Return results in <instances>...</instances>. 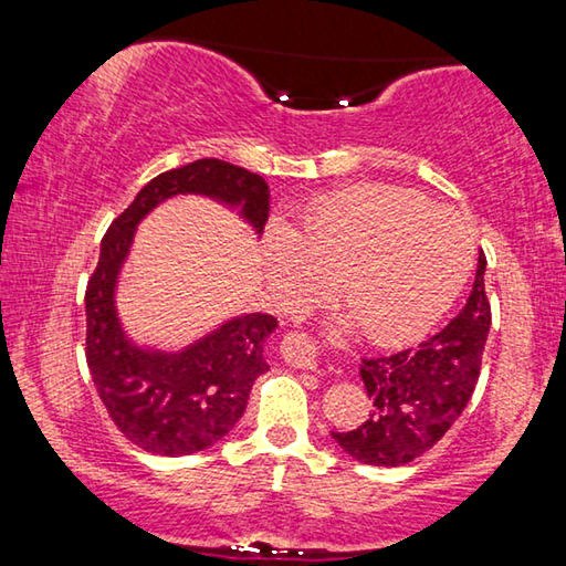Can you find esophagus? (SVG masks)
I'll return each instance as SVG.
<instances>
[{
    "label": "esophagus",
    "instance_id": "1",
    "mask_svg": "<svg viewBox=\"0 0 566 566\" xmlns=\"http://www.w3.org/2000/svg\"><path fill=\"white\" fill-rule=\"evenodd\" d=\"M280 352L284 361L294 364L296 369H317V352L300 332H286L280 342Z\"/></svg>",
    "mask_w": 566,
    "mask_h": 566
}]
</instances>
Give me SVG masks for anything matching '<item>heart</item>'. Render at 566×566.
Segmentation results:
<instances>
[{
  "label": "heart",
  "instance_id": "b5f03b06",
  "mask_svg": "<svg viewBox=\"0 0 566 566\" xmlns=\"http://www.w3.org/2000/svg\"><path fill=\"white\" fill-rule=\"evenodd\" d=\"M262 254L284 310H306L337 284L344 324L377 347H401L424 337L464 290L474 239L454 209L405 187L361 185L319 199L292 232L266 229Z\"/></svg>",
  "mask_w": 566,
  "mask_h": 566
}]
</instances>
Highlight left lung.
Masks as SVG:
<instances>
[{
  "mask_svg": "<svg viewBox=\"0 0 566 566\" xmlns=\"http://www.w3.org/2000/svg\"><path fill=\"white\" fill-rule=\"evenodd\" d=\"M486 256L479 252L472 294L464 310L417 349L361 359L359 377L371 415L352 432H332L361 464L401 467L442 439L472 399L492 324L484 292Z\"/></svg>",
  "mask_w": 566,
  "mask_h": 566,
  "instance_id": "8db88e82",
  "label": "left lung"
}]
</instances>
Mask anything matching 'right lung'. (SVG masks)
Returning a JSON list of instances; mask_svg holds the SVG:
<instances>
[{"label":"right lung","mask_w":566,"mask_h":566,"mask_svg":"<svg viewBox=\"0 0 566 566\" xmlns=\"http://www.w3.org/2000/svg\"><path fill=\"white\" fill-rule=\"evenodd\" d=\"M177 195H205L239 209L256 234L270 217V187L260 175L222 159H197L142 187L102 239L84 294L90 375L119 432L165 457L202 452L232 432L254 379L270 369L264 342L276 329L272 314H242L181 352L142 347L124 332L114 290L134 232L151 209Z\"/></svg>","instance_id":"1"}]
</instances>
